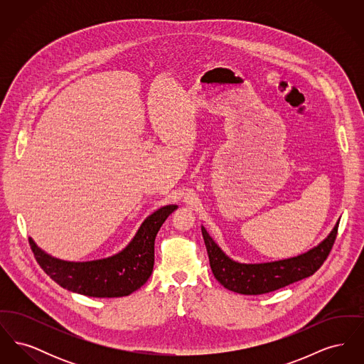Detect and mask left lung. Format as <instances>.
<instances>
[{
	"label": "left lung",
	"mask_w": 364,
	"mask_h": 364,
	"mask_svg": "<svg viewBox=\"0 0 364 364\" xmlns=\"http://www.w3.org/2000/svg\"><path fill=\"white\" fill-rule=\"evenodd\" d=\"M337 232L338 224L319 245L299 257L269 263L245 264L226 257L202 226V235L214 277L226 289L242 294H269L303 278L310 277L329 257Z\"/></svg>",
	"instance_id": "8db88e82"
}]
</instances>
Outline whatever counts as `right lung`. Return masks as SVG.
<instances>
[{"mask_svg":"<svg viewBox=\"0 0 364 364\" xmlns=\"http://www.w3.org/2000/svg\"><path fill=\"white\" fill-rule=\"evenodd\" d=\"M176 208V205L158 208L144 220L127 248L106 259L65 262L41 251L33 239L30 245L38 264L63 288L91 297L128 296L151 276L156 233Z\"/></svg>","mask_w":364,"mask_h":364,"instance_id":"1","label":"right lung"}]
</instances>
